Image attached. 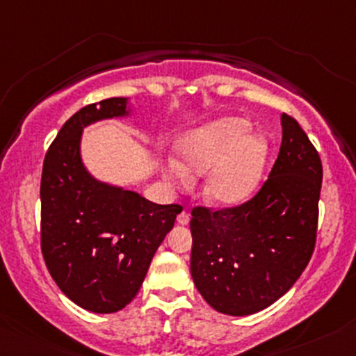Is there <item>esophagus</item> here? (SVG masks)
Wrapping results in <instances>:
<instances>
[{"instance_id":"34e87169","label":"esophagus","mask_w":356,"mask_h":356,"mask_svg":"<svg viewBox=\"0 0 356 356\" xmlns=\"http://www.w3.org/2000/svg\"><path fill=\"white\" fill-rule=\"evenodd\" d=\"M189 221H191V214L187 213V211H182V213L177 216V222H179V225L186 226V225H189Z\"/></svg>"}]
</instances>
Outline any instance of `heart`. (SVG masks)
I'll return each mask as SVG.
<instances>
[{
  "label": "heart",
  "instance_id": "1",
  "mask_svg": "<svg viewBox=\"0 0 356 356\" xmlns=\"http://www.w3.org/2000/svg\"><path fill=\"white\" fill-rule=\"evenodd\" d=\"M248 120L228 116L187 131L177 143V160L165 167L167 181L191 184L204 175L202 196L218 209H233L255 196L270 155L267 136L253 134Z\"/></svg>",
  "mask_w": 356,
  "mask_h": 356
}]
</instances>
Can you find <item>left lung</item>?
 I'll list each match as a JSON object with an SVG mask.
<instances>
[{"label":"left lung","mask_w":356,"mask_h":356,"mask_svg":"<svg viewBox=\"0 0 356 356\" xmlns=\"http://www.w3.org/2000/svg\"><path fill=\"white\" fill-rule=\"evenodd\" d=\"M282 143L267 182L233 209L194 208L191 275L213 309L255 314L296 284L318 232L323 165L294 118L284 113Z\"/></svg>","instance_id":"left-lung-1"}]
</instances>
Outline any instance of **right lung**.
Listing matches in <instances>:
<instances>
[{
	"mask_svg": "<svg viewBox=\"0 0 356 356\" xmlns=\"http://www.w3.org/2000/svg\"><path fill=\"white\" fill-rule=\"evenodd\" d=\"M128 97H109L72 115L44 160L42 253L50 275L86 311L109 314L130 304L182 208L155 204L135 191L97 181L81 140L96 121L131 116Z\"/></svg>",
	"mask_w": 356,
	"mask_h": 356,
	"instance_id": "add662e5",
	"label": "right lung"
}]
</instances>
